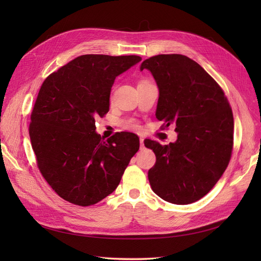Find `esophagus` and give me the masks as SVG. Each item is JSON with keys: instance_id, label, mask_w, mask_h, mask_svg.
Returning a JSON list of instances; mask_svg holds the SVG:
<instances>
[{"instance_id": "1", "label": "esophagus", "mask_w": 261, "mask_h": 261, "mask_svg": "<svg viewBox=\"0 0 261 261\" xmlns=\"http://www.w3.org/2000/svg\"><path fill=\"white\" fill-rule=\"evenodd\" d=\"M139 141H140V149L143 150V149L145 148V145H144V138H140V139H139Z\"/></svg>"}]
</instances>
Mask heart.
<instances>
[{"instance_id":"heart-1","label":"heart","mask_w":261,"mask_h":261,"mask_svg":"<svg viewBox=\"0 0 261 261\" xmlns=\"http://www.w3.org/2000/svg\"><path fill=\"white\" fill-rule=\"evenodd\" d=\"M141 83H146V82H141ZM125 126H126V127H127L128 129H133V130H137V129L139 128L138 124H137L135 121H133V120L126 122Z\"/></svg>"}]
</instances>
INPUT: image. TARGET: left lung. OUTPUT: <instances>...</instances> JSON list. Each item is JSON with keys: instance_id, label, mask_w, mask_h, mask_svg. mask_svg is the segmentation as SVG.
<instances>
[{"instance_id": "8db88e82", "label": "left lung", "mask_w": 261, "mask_h": 261, "mask_svg": "<svg viewBox=\"0 0 261 261\" xmlns=\"http://www.w3.org/2000/svg\"><path fill=\"white\" fill-rule=\"evenodd\" d=\"M159 88L155 117L173 125L175 143L147 139L156 156L148 172L152 191L163 200L188 204L207 195L224 173L233 149L234 121L223 90L198 63L181 54L145 60Z\"/></svg>"}]
</instances>
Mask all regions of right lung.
Listing matches in <instances>:
<instances>
[{
	"label": "right lung",
	"mask_w": 261,
	"mask_h": 261,
	"mask_svg": "<svg viewBox=\"0 0 261 261\" xmlns=\"http://www.w3.org/2000/svg\"><path fill=\"white\" fill-rule=\"evenodd\" d=\"M137 55H81L45 78L31 113L29 136L42 176L63 199L91 206L113 193L139 149L133 133L105 140L96 118L110 108L115 78Z\"/></svg>",
	"instance_id": "obj_1"
}]
</instances>
